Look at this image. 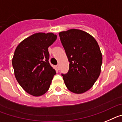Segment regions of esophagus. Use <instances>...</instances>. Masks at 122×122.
Masks as SVG:
<instances>
[{
	"instance_id": "obj_1",
	"label": "esophagus",
	"mask_w": 122,
	"mask_h": 122,
	"mask_svg": "<svg viewBox=\"0 0 122 122\" xmlns=\"http://www.w3.org/2000/svg\"><path fill=\"white\" fill-rule=\"evenodd\" d=\"M57 68H58V70H60V64H58V65H57Z\"/></svg>"
}]
</instances>
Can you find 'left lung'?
<instances>
[{
    "label": "left lung",
    "instance_id": "8db88e82",
    "mask_svg": "<svg viewBox=\"0 0 122 122\" xmlns=\"http://www.w3.org/2000/svg\"><path fill=\"white\" fill-rule=\"evenodd\" d=\"M68 58L67 73L61 74L69 90L77 94L86 92L99 77L102 54L96 41L90 34L72 29L59 33Z\"/></svg>",
    "mask_w": 122,
    "mask_h": 122
}]
</instances>
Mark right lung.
<instances>
[{
  "instance_id": "right-lung-1",
  "label": "right lung",
  "mask_w": 122,
  "mask_h": 122,
  "mask_svg": "<svg viewBox=\"0 0 122 122\" xmlns=\"http://www.w3.org/2000/svg\"><path fill=\"white\" fill-rule=\"evenodd\" d=\"M53 33H36L18 45L12 60L15 76L27 93L35 96L45 94L56 74L49 62L48 47L56 40Z\"/></svg>"
}]
</instances>
